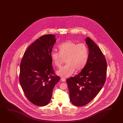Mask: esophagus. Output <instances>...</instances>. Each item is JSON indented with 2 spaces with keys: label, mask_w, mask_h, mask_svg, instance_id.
Listing matches in <instances>:
<instances>
[{
  "label": "esophagus",
  "mask_w": 123,
  "mask_h": 123,
  "mask_svg": "<svg viewBox=\"0 0 123 123\" xmlns=\"http://www.w3.org/2000/svg\"><path fill=\"white\" fill-rule=\"evenodd\" d=\"M61 80L62 81V82H65L66 81V79L62 78L61 79Z\"/></svg>",
  "instance_id": "1"
}]
</instances>
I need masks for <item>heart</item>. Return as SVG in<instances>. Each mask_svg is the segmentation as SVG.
<instances>
[{"mask_svg": "<svg viewBox=\"0 0 123 123\" xmlns=\"http://www.w3.org/2000/svg\"><path fill=\"white\" fill-rule=\"evenodd\" d=\"M59 52L53 51L51 58L55 66L60 67L66 60V65L57 71V74L64 77L71 76L75 70L83 69L87 63L88 50L86 44H78L74 41H67L60 45Z\"/></svg>", "mask_w": 123, "mask_h": 123, "instance_id": "1", "label": "heart"}]
</instances>
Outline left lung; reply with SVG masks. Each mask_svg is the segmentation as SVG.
Instances as JSON below:
<instances>
[{"mask_svg": "<svg viewBox=\"0 0 123 123\" xmlns=\"http://www.w3.org/2000/svg\"><path fill=\"white\" fill-rule=\"evenodd\" d=\"M85 41L89 49L87 63L77 75L66 80L70 99L77 106L91 102L102 89L106 77L107 63L103 54L90 37Z\"/></svg>", "mask_w": 123, "mask_h": 123, "instance_id": "8db88e82", "label": "left lung"}]
</instances>
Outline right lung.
<instances>
[{
	"label": "right lung",
	"mask_w": 123,
	"mask_h": 123,
	"mask_svg": "<svg viewBox=\"0 0 123 123\" xmlns=\"http://www.w3.org/2000/svg\"><path fill=\"white\" fill-rule=\"evenodd\" d=\"M56 41L53 34L42 36L29 46L20 66V83L27 99L38 106L49 103L60 80L54 75L51 53Z\"/></svg>",
	"instance_id": "obj_1"
}]
</instances>
